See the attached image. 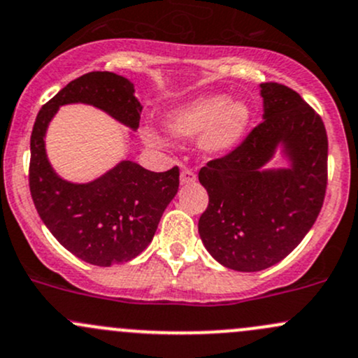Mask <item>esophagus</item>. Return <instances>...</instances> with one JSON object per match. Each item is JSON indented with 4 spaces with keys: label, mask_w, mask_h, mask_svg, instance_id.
<instances>
[{
    "label": "esophagus",
    "mask_w": 358,
    "mask_h": 358,
    "mask_svg": "<svg viewBox=\"0 0 358 358\" xmlns=\"http://www.w3.org/2000/svg\"><path fill=\"white\" fill-rule=\"evenodd\" d=\"M193 182H196V174H194L191 169L182 167V171H180V184H193Z\"/></svg>",
    "instance_id": "esophagus-1"
}]
</instances>
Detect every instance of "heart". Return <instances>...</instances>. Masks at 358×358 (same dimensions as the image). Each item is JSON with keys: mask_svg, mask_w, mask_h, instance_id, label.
Instances as JSON below:
<instances>
[{"mask_svg": "<svg viewBox=\"0 0 358 358\" xmlns=\"http://www.w3.org/2000/svg\"><path fill=\"white\" fill-rule=\"evenodd\" d=\"M167 129L180 138L200 136L206 153H226L239 145L250 125V110L241 101H226L222 96H205L176 110L167 117ZM152 145H160L157 136H146Z\"/></svg>", "mask_w": 358, "mask_h": 358, "instance_id": "heart-1", "label": "heart"}]
</instances>
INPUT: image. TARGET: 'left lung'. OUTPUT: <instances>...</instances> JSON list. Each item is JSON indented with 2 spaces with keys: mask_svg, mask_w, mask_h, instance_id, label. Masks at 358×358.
Masks as SVG:
<instances>
[{
  "mask_svg": "<svg viewBox=\"0 0 358 358\" xmlns=\"http://www.w3.org/2000/svg\"><path fill=\"white\" fill-rule=\"evenodd\" d=\"M264 120L224 157L200 169L208 206L198 233L227 268L257 272L288 257L314 226L327 187V134L319 113L296 91L262 83ZM285 142L288 171H259Z\"/></svg>",
  "mask_w": 358,
  "mask_h": 358,
  "instance_id": "1",
  "label": "left lung"
}]
</instances>
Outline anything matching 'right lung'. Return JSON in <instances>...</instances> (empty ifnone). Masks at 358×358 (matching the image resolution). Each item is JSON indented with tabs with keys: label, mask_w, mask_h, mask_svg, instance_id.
<instances>
[{
	"label": "right lung",
	"mask_w": 358,
	"mask_h": 358,
	"mask_svg": "<svg viewBox=\"0 0 358 358\" xmlns=\"http://www.w3.org/2000/svg\"><path fill=\"white\" fill-rule=\"evenodd\" d=\"M90 103L129 127L139 125L134 86L112 72L70 80L36 117L31 134L29 187L36 210L62 246L87 264L110 267L138 257L152 243L160 217L179 187V167L152 172L125 160L90 184L60 179L44 152V132L58 106Z\"/></svg>",
	"instance_id": "obj_1"
}]
</instances>
